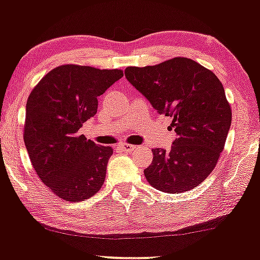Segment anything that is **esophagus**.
I'll return each instance as SVG.
<instances>
[{
	"instance_id": "1",
	"label": "esophagus",
	"mask_w": 260,
	"mask_h": 260,
	"mask_svg": "<svg viewBox=\"0 0 260 260\" xmlns=\"http://www.w3.org/2000/svg\"><path fill=\"white\" fill-rule=\"evenodd\" d=\"M120 148H121L123 151H132L133 149H134V145L127 144V143H122V144H120Z\"/></svg>"
}]
</instances>
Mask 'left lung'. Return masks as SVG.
<instances>
[{
    "mask_svg": "<svg viewBox=\"0 0 260 260\" xmlns=\"http://www.w3.org/2000/svg\"><path fill=\"white\" fill-rule=\"evenodd\" d=\"M124 76L160 115L172 117L170 129L177 134L170 150L153 149V161L144 170L149 183L166 193L199 186L216 166L231 127L221 82L186 57L127 67Z\"/></svg>",
    "mask_w": 260,
    "mask_h": 260,
    "instance_id": "left-lung-1",
    "label": "left lung"
}]
</instances>
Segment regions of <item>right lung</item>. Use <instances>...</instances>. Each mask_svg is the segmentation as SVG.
Returning <instances> with one entry per match:
<instances>
[{
	"mask_svg": "<svg viewBox=\"0 0 260 260\" xmlns=\"http://www.w3.org/2000/svg\"><path fill=\"white\" fill-rule=\"evenodd\" d=\"M122 77L121 70L63 64L29 95L26 151L40 180L63 201L78 203L103 187L112 148L95 144L79 129L96 113L98 98Z\"/></svg>",
	"mask_w": 260,
	"mask_h": 260,
	"instance_id": "add662e5",
	"label": "right lung"
}]
</instances>
